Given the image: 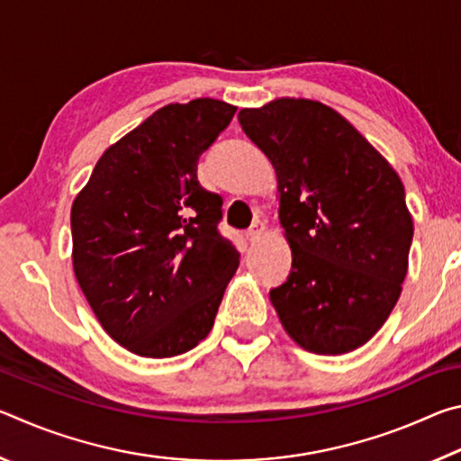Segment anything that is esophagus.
Masks as SVG:
<instances>
[{"instance_id":"obj_1","label":"esophagus","mask_w":461,"mask_h":461,"mask_svg":"<svg viewBox=\"0 0 461 461\" xmlns=\"http://www.w3.org/2000/svg\"><path fill=\"white\" fill-rule=\"evenodd\" d=\"M262 233H264V223L254 221L252 225H249V230L246 231V238H248V241H258L262 238Z\"/></svg>"}]
</instances>
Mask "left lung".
I'll return each instance as SVG.
<instances>
[{
	"instance_id": "left-lung-1",
	"label": "left lung",
	"mask_w": 461,
	"mask_h": 461,
	"mask_svg": "<svg viewBox=\"0 0 461 461\" xmlns=\"http://www.w3.org/2000/svg\"><path fill=\"white\" fill-rule=\"evenodd\" d=\"M238 120L275 167L293 254L272 307L307 352H354L384 325L407 276L412 217L401 176L321 101L280 97Z\"/></svg>"
}]
</instances>
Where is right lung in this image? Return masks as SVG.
Here are the masks:
<instances>
[{
	"instance_id": "add662e5",
	"label": "right lung",
	"mask_w": 461,
	"mask_h": 461,
	"mask_svg": "<svg viewBox=\"0 0 461 461\" xmlns=\"http://www.w3.org/2000/svg\"><path fill=\"white\" fill-rule=\"evenodd\" d=\"M236 109L212 97L160 107L101 154L73 201L77 283L131 354L173 357L205 339L240 267L217 231L223 199L197 181Z\"/></svg>"
}]
</instances>
